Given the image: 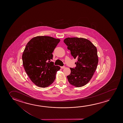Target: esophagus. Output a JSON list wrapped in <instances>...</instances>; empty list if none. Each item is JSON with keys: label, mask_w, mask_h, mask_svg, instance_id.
Segmentation results:
<instances>
[{"label": "esophagus", "mask_w": 123, "mask_h": 123, "mask_svg": "<svg viewBox=\"0 0 123 123\" xmlns=\"http://www.w3.org/2000/svg\"><path fill=\"white\" fill-rule=\"evenodd\" d=\"M65 68V66H62V67H61V68Z\"/></svg>", "instance_id": "1"}]
</instances>
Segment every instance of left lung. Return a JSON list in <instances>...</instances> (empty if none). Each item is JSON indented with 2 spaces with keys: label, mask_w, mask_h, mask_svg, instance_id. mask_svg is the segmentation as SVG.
Returning <instances> with one entry per match:
<instances>
[{
  "label": "left lung",
  "mask_w": 123,
  "mask_h": 123,
  "mask_svg": "<svg viewBox=\"0 0 123 123\" xmlns=\"http://www.w3.org/2000/svg\"><path fill=\"white\" fill-rule=\"evenodd\" d=\"M74 58L77 59L76 67L70 68L67 76L71 85L82 87L89 82L97 68L98 57L96 47L90 41L82 38H67L64 40Z\"/></svg>",
  "instance_id": "left-lung-1"
}]
</instances>
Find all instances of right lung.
<instances>
[{"label": "right lung", "mask_w": 123, "mask_h": 123, "mask_svg": "<svg viewBox=\"0 0 123 123\" xmlns=\"http://www.w3.org/2000/svg\"><path fill=\"white\" fill-rule=\"evenodd\" d=\"M60 39L48 36H38L26 44L22 55L23 65L30 80L36 86L48 87L56 78L61 67L55 66L52 53Z\"/></svg>", "instance_id": "add662e5"}]
</instances>
